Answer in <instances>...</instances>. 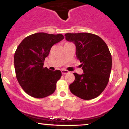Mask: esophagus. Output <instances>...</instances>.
<instances>
[{"mask_svg": "<svg viewBox=\"0 0 129 129\" xmlns=\"http://www.w3.org/2000/svg\"><path fill=\"white\" fill-rule=\"evenodd\" d=\"M61 72H62V73L63 75L67 74V73H69V71H67V70H63V69H62V70H61Z\"/></svg>", "mask_w": 129, "mask_h": 129, "instance_id": "34e87169", "label": "esophagus"}]
</instances>
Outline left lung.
<instances>
[{
    "label": "left lung",
    "mask_w": 129,
    "mask_h": 129,
    "mask_svg": "<svg viewBox=\"0 0 129 129\" xmlns=\"http://www.w3.org/2000/svg\"><path fill=\"white\" fill-rule=\"evenodd\" d=\"M66 39L76 46V57L83 72L74 73L75 81L69 89L73 94L84 100L96 98L108 84L112 66L108 46L100 37L90 33H67Z\"/></svg>",
    "instance_id": "8db88e82"
}]
</instances>
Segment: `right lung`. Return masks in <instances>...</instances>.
Returning a JSON list of instances; mask_svg holds the SVG:
<instances>
[{"instance_id":"add662e5","label":"right lung","mask_w":129,"mask_h":129,"mask_svg":"<svg viewBox=\"0 0 129 129\" xmlns=\"http://www.w3.org/2000/svg\"><path fill=\"white\" fill-rule=\"evenodd\" d=\"M63 39L62 34L39 32L25 37L18 46L14 56L16 78L28 95L42 99L55 91L61 72L44 68V61L52 46Z\"/></svg>"}]
</instances>
